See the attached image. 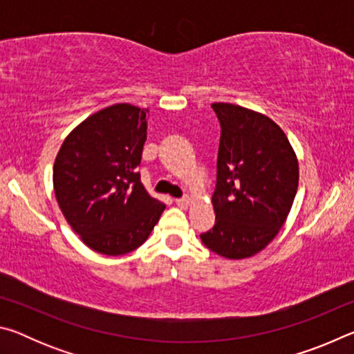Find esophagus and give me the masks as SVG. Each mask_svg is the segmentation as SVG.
Here are the masks:
<instances>
[{"label":"esophagus","mask_w":354,"mask_h":354,"mask_svg":"<svg viewBox=\"0 0 354 354\" xmlns=\"http://www.w3.org/2000/svg\"><path fill=\"white\" fill-rule=\"evenodd\" d=\"M175 203L181 207H187L190 205V196H184V198H176Z\"/></svg>","instance_id":"34e87169"}]
</instances>
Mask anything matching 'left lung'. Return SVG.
Instances as JSON below:
<instances>
[{"instance_id":"8db88e82","label":"left lung","mask_w":354,"mask_h":354,"mask_svg":"<svg viewBox=\"0 0 354 354\" xmlns=\"http://www.w3.org/2000/svg\"><path fill=\"white\" fill-rule=\"evenodd\" d=\"M221 127L215 225L201 234L226 259H247L270 243L284 225L298 189V159L272 118L247 107L214 103Z\"/></svg>"}]
</instances>
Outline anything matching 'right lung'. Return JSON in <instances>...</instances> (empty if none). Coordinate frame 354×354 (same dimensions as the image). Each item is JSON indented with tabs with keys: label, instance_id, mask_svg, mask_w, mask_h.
I'll list each match as a JSON object with an SVG mask.
<instances>
[{
	"label": "right lung",
	"instance_id": "obj_1",
	"mask_svg": "<svg viewBox=\"0 0 354 354\" xmlns=\"http://www.w3.org/2000/svg\"><path fill=\"white\" fill-rule=\"evenodd\" d=\"M148 109L118 103L92 113L65 137L53 187L67 223L97 253L122 256L151 234L165 205L140 183Z\"/></svg>",
	"mask_w": 354,
	"mask_h": 354
}]
</instances>
